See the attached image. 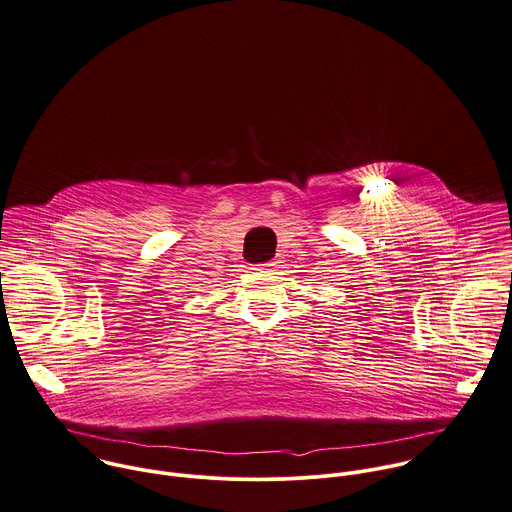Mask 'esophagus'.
I'll return each mask as SVG.
<instances>
[{
	"instance_id": "esophagus-1",
	"label": "esophagus",
	"mask_w": 512,
	"mask_h": 512,
	"mask_svg": "<svg viewBox=\"0 0 512 512\" xmlns=\"http://www.w3.org/2000/svg\"><path fill=\"white\" fill-rule=\"evenodd\" d=\"M277 263H279V261H267V263L257 265V267H259V269H273V267H277Z\"/></svg>"
}]
</instances>
